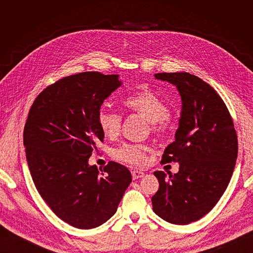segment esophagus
I'll return each mask as SVG.
<instances>
[{"label": "esophagus", "instance_id": "esophagus-1", "mask_svg": "<svg viewBox=\"0 0 253 253\" xmlns=\"http://www.w3.org/2000/svg\"><path fill=\"white\" fill-rule=\"evenodd\" d=\"M132 177L133 179H137V178H141L144 176V173L141 172V171H138V170H133L132 172Z\"/></svg>", "mask_w": 253, "mask_h": 253}]
</instances>
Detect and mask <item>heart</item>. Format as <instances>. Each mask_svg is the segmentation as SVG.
<instances>
[{
  "instance_id": "heart-1",
  "label": "heart",
  "mask_w": 253,
  "mask_h": 253,
  "mask_svg": "<svg viewBox=\"0 0 253 253\" xmlns=\"http://www.w3.org/2000/svg\"><path fill=\"white\" fill-rule=\"evenodd\" d=\"M126 111L141 115L149 120L151 131L157 136L164 137L170 132L171 116L169 106L164 99L149 87H143L128 95L124 100ZM98 125L109 138L117 137L121 131L122 115L115 111L101 108L98 112ZM150 152L148 144L125 143L113 152L114 157L122 163L143 166L147 163V154Z\"/></svg>"
}]
</instances>
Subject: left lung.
I'll return each mask as SVG.
<instances>
[{"instance_id":"1","label":"left lung","mask_w":253,"mask_h":253,"mask_svg":"<svg viewBox=\"0 0 253 253\" xmlns=\"http://www.w3.org/2000/svg\"><path fill=\"white\" fill-rule=\"evenodd\" d=\"M155 78L177 87L182 100L175 141L162 164L179 163V171H155L159 188L153 210L172 224L187 225L210 212L227 189L239 151L233 120L223 99L208 83L189 73H159Z\"/></svg>"}]
</instances>
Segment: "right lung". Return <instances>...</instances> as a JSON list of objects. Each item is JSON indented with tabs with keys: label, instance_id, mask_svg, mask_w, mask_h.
I'll use <instances>...</instances> for the list:
<instances>
[{
	"label": "right lung",
	"instance_id": "add662e5",
	"mask_svg": "<svg viewBox=\"0 0 253 253\" xmlns=\"http://www.w3.org/2000/svg\"><path fill=\"white\" fill-rule=\"evenodd\" d=\"M120 84L118 75L67 76L43 89L28 113L23 139L35 186L52 212L76 228H95L112 217L132 181L120 164L88 166L104 138L98 112Z\"/></svg>",
	"mask_w": 253,
	"mask_h": 253
}]
</instances>
